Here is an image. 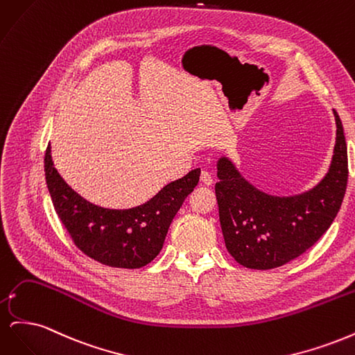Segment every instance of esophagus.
<instances>
[{
    "instance_id": "obj_1",
    "label": "esophagus",
    "mask_w": 355,
    "mask_h": 355,
    "mask_svg": "<svg viewBox=\"0 0 355 355\" xmlns=\"http://www.w3.org/2000/svg\"><path fill=\"white\" fill-rule=\"evenodd\" d=\"M201 182L204 185H211L213 184V178H211L209 171H206V170L201 171Z\"/></svg>"
}]
</instances>
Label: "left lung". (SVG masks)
Segmentation results:
<instances>
[{
    "label": "left lung",
    "mask_w": 355,
    "mask_h": 355,
    "mask_svg": "<svg viewBox=\"0 0 355 355\" xmlns=\"http://www.w3.org/2000/svg\"><path fill=\"white\" fill-rule=\"evenodd\" d=\"M336 142L324 178L293 196H272L247 180L228 157L216 163L214 187L225 245L240 265L272 270L306 252L336 218L348 182V155L338 112Z\"/></svg>",
    "instance_id": "left-lung-1"
}]
</instances>
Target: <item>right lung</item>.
Segmentation results:
<instances>
[{
  "label": "right lung",
  "mask_w": 355,
  "mask_h": 355,
  "mask_svg": "<svg viewBox=\"0 0 355 355\" xmlns=\"http://www.w3.org/2000/svg\"><path fill=\"white\" fill-rule=\"evenodd\" d=\"M44 171L53 206L75 245L94 261L125 270L142 268L155 259L171 220L197 187L201 173L200 168L192 170L161 188L145 204L118 210L96 206L75 192L55 168L50 145Z\"/></svg>",
  "instance_id": "1"
}]
</instances>
